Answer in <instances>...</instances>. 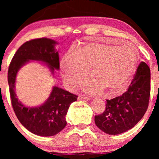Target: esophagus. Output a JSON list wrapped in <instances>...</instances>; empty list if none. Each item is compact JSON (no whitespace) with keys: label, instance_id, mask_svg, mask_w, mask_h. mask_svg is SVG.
I'll use <instances>...</instances> for the list:
<instances>
[{"label":"esophagus","instance_id":"1","mask_svg":"<svg viewBox=\"0 0 159 159\" xmlns=\"http://www.w3.org/2000/svg\"><path fill=\"white\" fill-rule=\"evenodd\" d=\"M91 98L88 96H83V95H79L78 96V100H87V101H89Z\"/></svg>","mask_w":159,"mask_h":159}]
</instances>
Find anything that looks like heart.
<instances>
[{"label":"heart","mask_w":159,"mask_h":159,"mask_svg":"<svg viewBox=\"0 0 159 159\" xmlns=\"http://www.w3.org/2000/svg\"><path fill=\"white\" fill-rule=\"evenodd\" d=\"M137 60L136 52L130 45L90 43L64 56L60 68L67 88H76L90 68L92 76L83 82L82 89L93 93L104 90L108 95H116L133 74Z\"/></svg>","instance_id":"obj_1"}]
</instances>
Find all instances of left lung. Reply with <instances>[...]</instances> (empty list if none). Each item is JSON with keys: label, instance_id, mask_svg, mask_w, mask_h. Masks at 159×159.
Segmentation results:
<instances>
[{"label": "left lung", "instance_id": "8db88e82", "mask_svg": "<svg viewBox=\"0 0 159 159\" xmlns=\"http://www.w3.org/2000/svg\"><path fill=\"white\" fill-rule=\"evenodd\" d=\"M151 92V71L141 62L128 90L120 96L106 100L103 114L95 116V123L108 134H119L134 127L146 112Z\"/></svg>", "mask_w": 159, "mask_h": 159}]
</instances>
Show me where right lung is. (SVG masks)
Segmentation results:
<instances>
[{"label": "right lung", "instance_id": "add662e5", "mask_svg": "<svg viewBox=\"0 0 159 159\" xmlns=\"http://www.w3.org/2000/svg\"><path fill=\"white\" fill-rule=\"evenodd\" d=\"M56 41L39 38L24 43L14 54L8 71V82L13 108L21 125L32 133L42 137L53 136L66 125V115L69 106L77 101V95L53 86L46 101L40 106L30 107L19 101L15 91L17 74L30 61L44 64L54 76L59 69V56Z\"/></svg>", "mask_w": 159, "mask_h": 159}]
</instances>
